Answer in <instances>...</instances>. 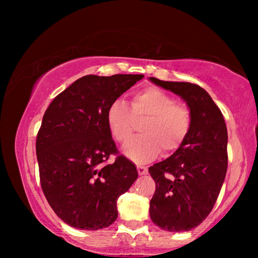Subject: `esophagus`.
I'll use <instances>...</instances> for the list:
<instances>
[{
	"label": "esophagus",
	"instance_id": "esophagus-1",
	"mask_svg": "<svg viewBox=\"0 0 258 258\" xmlns=\"http://www.w3.org/2000/svg\"><path fill=\"white\" fill-rule=\"evenodd\" d=\"M138 168V173L139 175H145V174L148 173V168L146 167V166H142V165H138L137 166Z\"/></svg>",
	"mask_w": 258,
	"mask_h": 258
}]
</instances>
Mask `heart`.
Masks as SVG:
<instances>
[{
	"mask_svg": "<svg viewBox=\"0 0 258 258\" xmlns=\"http://www.w3.org/2000/svg\"><path fill=\"white\" fill-rule=\"evenodd\" d=\"M137 123L142 137L124 148L135 163H148L158 154L171 155L180 148L192 127V112L185 104L157 87H148L131 98L130 107L115 100L107 110V124L112 138L124 145L132 138Z\"/></svg>",
	"mask_w": 258,
	"mask_h": 258,
	"instance_id": "b5f03b06",
	"label": "heart"
}]
</instances>
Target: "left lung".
<instances>
[{"mask_svg":"<svg viewBox=\"0 0 258 258\" xmlns=\"http://www.w3.org/2000/svg\"><path fill=\"white\" fill-rule=\"evenodd\" d=\"M150 80L180 95L192 112V127L183 145L169 158L149 167L156 183L150 217L163 230L190 231L209 215L223 185L228 169V130L220 108L203 87Z\"/></svg>","mask_w":258,"mask_h":258,"instance_id":"8db88e82","label":"left lung"}]
</instances>
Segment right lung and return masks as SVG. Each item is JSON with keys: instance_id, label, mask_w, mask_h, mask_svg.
Wrapping results in <instances>:
<instances>
[{"instance_id": "1", "label": "right lung", "mask_w": 258, "mask_h": 258, "mask_svg": "<svg viewBox=\"0 0 258 258\" xmlns=\"http://www.w3.org/2000/svg\"><path fill=\"white\" fill-rule=\"evenodd\" d=\"M143 75H87L56 95L36 138L41 186L64 223L82 230L107 228L118 216L117 200L138 178L119 155L107 124L110 104ZM110 155L115 160L109 163Z\"/></svg>"}]
</instances>
